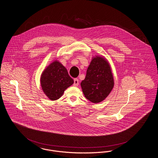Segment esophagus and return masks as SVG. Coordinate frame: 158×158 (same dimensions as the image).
I'll return each instance as SVG.
<instances>
[{
    "mask_svg": "<svg viewBox=\"0 0 158 158\" xmlns=\"http://www.w3.org/2000/svg\"><path fill=\"white\" fill-rule=\"evenodd\" d=\"M73 85L75 86H77L79 85V80L77 79H74V84Z\"/></svg>",
    "mask_w": 158,
    "mask_h": 158,
    "instance_id": "1",
    "label": "esophagus"
}]
</instances>
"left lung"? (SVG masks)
I'll return each mask as SVG.
<instances>
[{
  "mask_svg": "<svg viewBox=\"0 0 158 158\" xmlns=\"http://www.w3.org/2000/svg\"><path fill=\"white\" fill-rule=\"evenodd\" d=\"M114 79L108 62L97 56L89 64L85 79L81 85L85 97L97 103L109 95L114 86Z\"/></svg>",
  "mask_w": 158,
  "mask_h": 158,
  "instance_id": "8db88e82",
  "label": "left lung"
}]
</instances>
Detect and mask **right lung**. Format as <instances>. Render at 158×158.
Returning <instances> with one entry per match:
<instances>
[{"label": "right lung", "instance_id": "obj_1", "mask_svg": "<svg viewBox=\"0 0 158 158\" xmlns=\"http://www.w3.org/2000/svg\"><path fill=\"white\" fill-rule=\"evenodd\" d=\"M74 81L67 69L58 61H54L46 69L41 77V85L45 94L52 100L62 96L64 91Z\"/></svg>", "mask_w": 158, "mask_h": 158}]
</instances>
